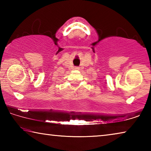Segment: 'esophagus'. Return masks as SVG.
Listing matches in <instances>:
<instances>
[{
    "label": "esophagus",
    "mask_w": 151,
    "mask_h": 151,
    "mask_svg": "<svg viewBox=\"0 0 151 151\" xmlns=\"http://www.w3.org/2000/svg\"><path fill=\"white\" fill-rule=\"evenodd\" d=\"M75 68L76 70H78V69H79V68H78V67H75Z\"/></svg>",
    "instance_id": "34e87169"
}]
</instances>
